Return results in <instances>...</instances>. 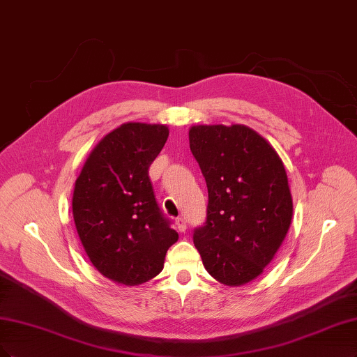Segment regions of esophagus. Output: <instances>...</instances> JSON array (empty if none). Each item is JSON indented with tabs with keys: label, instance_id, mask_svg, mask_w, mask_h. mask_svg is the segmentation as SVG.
Instances as JSON below:
<instances>
[{
	"label": "esophagus",
	"instance_id": "1",
	"mask_svg": "<svg viewBox=\"0 0 357 357\" xmlns=\"http://www.w3.org/2000/svg\"><path fill=\"white\" fill-rule=\"evenodd\" d=\"M176 226H177V230H178V231H186V229H188V221H186V218H183V217L176 218Z\"/></svg>",
	"mask_w": 357,
	"mask_h": 357
}]
</instances>
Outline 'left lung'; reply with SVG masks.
I'll list each match as a JSON object with an SVG mask.
<instances>
[{
	"label": "left lung",
	"mask_w": 357,
	"mask_h": 357,
	"mask_svg": "<svg viewBox=\"0 0 357 357\" xmlns=\"http://www.w3.org/2000/svg\"><path fill=\"white\" fill-rule=\"evenodd\" d=\"M189 143L208 188L206 221L195 230L193 243L215 280L242 287L263 273L291 226L284 162L242 124L193 126Z\"/></svg>",
	"instance_id": "1"
}]
</instances>
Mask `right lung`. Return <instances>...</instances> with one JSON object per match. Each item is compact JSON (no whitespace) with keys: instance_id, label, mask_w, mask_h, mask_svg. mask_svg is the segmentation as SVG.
Wrapping results in <instances>:
<instances>
[{"instance_id":"obj_1","label":"right lung","mask_w":357,"mask_h":357,"mask_svg":"<svg viewBox=\"0 0 357 357\" xmlns=\"http://www.w3.org/2000/svg\"><path fill=\"white\" fill-rule=\"evenodd\" d=\"M169 130L126 122L94 146L75 181L72 214L90 261L109 280L142 285L178 239L156 204L149 167Z\"/></svg>"}]
</instances>
